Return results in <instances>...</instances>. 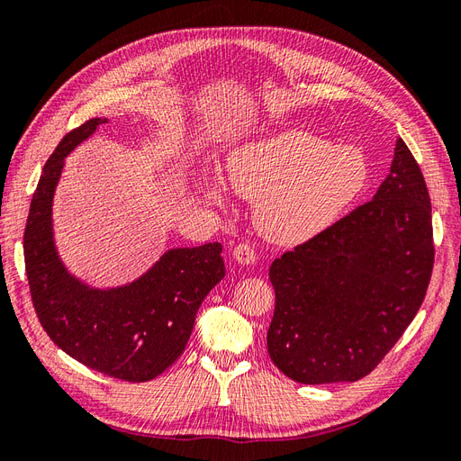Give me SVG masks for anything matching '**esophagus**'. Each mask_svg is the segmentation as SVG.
<instances>
[{
	"instance_id": "34e87169",
	"label": "esophagus",
	"mask_w": 461,
	"mask_h": 461,
	"mask_svg": "<svg viewBox=\"0 0 461 461\" xmlns=\"http://www.w3.org/2000/svg\"><path fill=\"white\" fill-rule=\"evenodd\" d=\"M232 256H234V259L239 261L240 265H252L254 261H256V252H254V248L249 246V244H246V242H242V244H239L234 248V252H232Z\"/></svg>"
}]
</instances>
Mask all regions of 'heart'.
<instances>
[{"instance_id":"obj_1","label":"heart","mask_w":461,"mask_h":461,"mask_svg":"<svg viewBox=\"0 0 461 461\" xmlns=\"http://www.w3.org/2000/svg\"><path fill=\"white\" fill-rule=\"evenodd\" d=\"M366 153L305 131H283L230 151L227 178L256 203L259 232L278 244H302L329 229L369 183ZM207 198L225 202L215 175L203 178Z\"/></svg>"}]
</instances>
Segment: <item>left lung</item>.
<instances>
[{
	"label": "left lung",
	"instance_id": "1",
	"mask_svg": "<svg viewBox=\"0 0 461 461\" xmlns=\"http://www.w3.org/2000/svg\"><path fill=\"white\" fill-rule=\"evenodd\" d=\"M432 263L429 190L398 138L371 202L273 261V364L303 384L369 375L420 312Z\"/></svg>",
	"mask_w": 461,
	"mask_h": 461
}]
</instances>
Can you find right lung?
<instances>
[{
  "label": "right lung",
  "mask_w": 461,
  "mask_h": 461,
  "mask_svg": "<svg viewBox=\"0 0 461 461\" xmlns=\"http://www.w3.org/2000/svg\"><path fill=\"white\" fill-rule=\"evenodd\" d=\"M107 119L68 132L46 161L24 229V265L48 337L86 367L129 383L156 379L183 354L203 298L222 276L219 242L173 248L136 278L94 288L68 273L53 240L51 205L65 158Z\"/></svg>",
  "instance_id": "right-lung-1"
}]
</instances>
